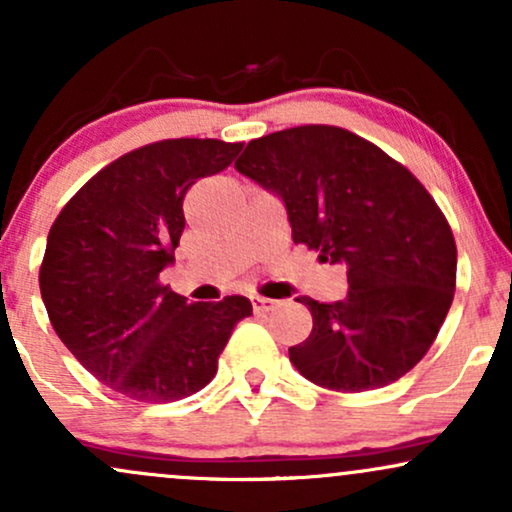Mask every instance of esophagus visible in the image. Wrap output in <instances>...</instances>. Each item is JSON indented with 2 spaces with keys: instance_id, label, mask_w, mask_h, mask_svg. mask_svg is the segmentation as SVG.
I'll return each mask as SVG.
<instances>
[{
  "instance_id": "1",
  "label": "esophagus",
  "mask_w": 512,
  "mask_h": 512,
  "mask_svg": "<svg viewBox=\"0 0 512 512\" xmlns=\"http://www.w3.org/2000/svg\"><path fill=\"white\" fill-rule=\"evenodd\" d=\"M252 310H255L257 315L260 313H269V310H274L276 305H281V301H274V298H264V296H252Z\"/></svg>"
}]
</instances>
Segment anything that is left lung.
Instances as JSON below:
<instances>
[{"label":"left lung","instance_id":"left-lung-1","mask_svg":"<svg viewBox=\"0 0 512 512\" xmlns=\"http://www.w3.org/2000/svg\"><path fill=\"white\" fill-rule=\"evenodd\" d=\"M289 214L293 243L346 267L344 301L301 296L313 332L291 346L310 383L378 390L409 373L455 296L450 223L414 175L349 129L303 125L252 139L236 161Z\"/></svg>","mask_w":512,"mask_h":512}]
</instances>
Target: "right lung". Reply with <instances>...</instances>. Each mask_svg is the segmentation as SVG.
Listing matches in <instances>:
<instances>
[{"label":"right lung","mask_w":512,"mask_h":512,"mask_svg":"<svg viewBox=\"0 0 512 512\" xmlns=\"http://www.w3.org/2000/svg\"><path fill=\"white\" fill-rule=\"evenodd\" d=\"M243 144L163 139L98 170L64 204L40 264L57 337L93 378L137 402H175L211 383L245 296L187 303L161 284L185 228L187 190Z\"/></svg>","instance_id":"add662e5"}]
</instances>
